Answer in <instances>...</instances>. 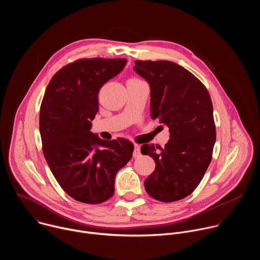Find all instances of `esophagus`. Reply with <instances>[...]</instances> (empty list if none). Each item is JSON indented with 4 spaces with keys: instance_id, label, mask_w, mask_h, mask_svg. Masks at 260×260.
I'll return each instance as SVG.
<instances>
[{
    "instance_id": "esophagus-1",
    "label": "esophagus",
    "mask_w": 260,
    "mask_h": 260,
    "mask_svg": "<svg viewBox=\"0 0 260 260\" xmlns=\"http://www.w3.org/2000/svg\"><path fill=\"white\" fill-rule=\"evenodd\" d=\"M141 156V147L138 144H135V149H134V157H140Z\"/></svg>"
}]
</instances>
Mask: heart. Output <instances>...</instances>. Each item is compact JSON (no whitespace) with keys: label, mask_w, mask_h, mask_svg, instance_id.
Listing matches in <instances>:
<instances>
[{"label":"heart","mask_w":260,"mask_h":260,"mask_svg":"<svg viewBox=\"0 0 260 260\" xmlns=\"http://www.w3.org/2000/svg\"><path fill=\"white\" fill-rule=\"evenodd\" d=\"M132 79H137V78H132Z\"/></svg>","instance_id":"b5f03b06"}]
</instances>
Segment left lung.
Returning <instances> with one entry per match:
<instances>
[{
	"label": "left lung",
	"instance_id": "obj_1",
	"mask_svg": "<svg viewBox=\"0 0 260 260\" xmlns=\"http://www.w3.org/2000/svg\"><path fill=\"white\" fill-rule=\"evenodd\" d=\"M134 70L150 85L151 118L170 131L165 148L141 147L155 161L145 189L164 203L180 201L198 187L212 160L216 126L210 94L192 73L173 61L136 60Z\"/></svg>",
	"mask_w": 260,
	"mask_h": 260
}]
</instances>
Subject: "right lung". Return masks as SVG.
Wrapping results in <instances>:
<instances>
[{
    "label": "right lung",
    "mask_w": 260,
    "mask_h": 260,
    "mask_svg": "<svg viewBox=\"0 0 260 260\" xmlns=\"http://www.w3.org/2000/svg\"><path fill=\"white\" fill-rule=\"evenodd\" d=\"M125 58H81L56 72L40 107L44 157L63 191L96 205L114 193L117 172L132 158L126 139L101 140L90 132L101 87L124 68Z\"/></svg>",
    "instance_id": "1"
}]
</instances>
